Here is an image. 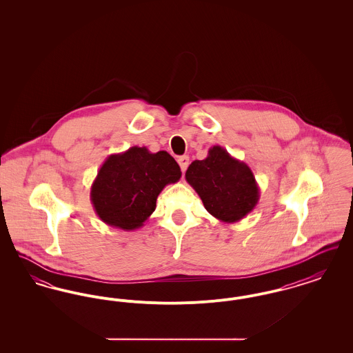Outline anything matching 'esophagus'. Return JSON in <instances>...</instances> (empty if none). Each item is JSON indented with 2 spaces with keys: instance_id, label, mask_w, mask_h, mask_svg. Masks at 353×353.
Wrapping results in <instances>:
<instances>
[{
  "instance_id": "1",
  "label": "esophagus",
  "mask_w": 353,
  "mask_h": 353,
  "mask_svg": "<svg viewBox=\"0 0 353 353\" xmlns=\"http://www.w3.org/2000/svg\"><path fill=\"white\" fill-rule=\"evenodd\" d=\"M179 164H180V168H181V170L183 172H185L186 170V168H188V165H189V157L188 156H181V157H179Z\"/></svg>"
}]
</instances>
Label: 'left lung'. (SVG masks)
<instances>
[{
	"mask_svg": "<svg viewBox=\"0 0 353 353\" xmlns=\"http://www.w3.org/2000/svg\"><path fill=\"white\" fill-rule=\"evenodd\" d=\"M185 179L216 219L233 223L246 217L259 201V186L250 167L219 145L203 160H194Z\"/></svg>",
	"mask_w": 353,
	"mask_h": 353,
	"instance_id": "left-lung-1",
	"label": "left lung"
}]
</instances>
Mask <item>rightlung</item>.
<instances>
[{
  "label": "right lung",
  "mask_w": 353,
  "mask_h": 353,
  "mask_svg": "<svg viewBox=\"0 0 353 353\" xmlns=\"http://www.w3.org/2000/svg\"><path fill=\"white\" fill-rule=\"evenodd\" d=\"M180 177L181 169L168 152L131 147L105 159L91 185L90 199L105 225L131 232L144 225L161 190Z\"/></svg>",
  "instance_id": "obj_1"
}]
</instances>
